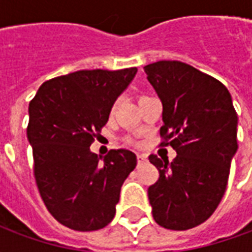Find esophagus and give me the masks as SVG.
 I'll return each instance as SVG.
<instances>
[{"label":"esophagus","mask_w":252,"mask_h":252,"mask_svg":"<svg viewBox=\"0 0 252 252\" xmlns=\"http://www.w3.org/2000/svg\"><path fill=\"white\" fill-rule=\"evenodd\" d=\"M147 160V155L146 154H137V162L139 163H143V162H146Z\"/></svg>","instance_id":"1"}]
</instances>
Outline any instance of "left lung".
<instances>
[{"mask_svg": "<svg viewBox=\"0 0 252 252\" xmlns=\"http://www.w3.org/2000/svg\"><path fill=\"white\" fill-rule=\"evenodd\" d=\"M144 72L163 106L162 144L177 151L173 162L148 157L159 170L148 200L160 227L185 231L208 220L224 195L238 151V115L228 89L193 66L159 61Z\"/></svg>", "mask_w": 252, "mask_h": 252, "instance_id": "obj_1", "label": "left lung"}]
</instances>
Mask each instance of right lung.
<instances>
[{
	"label": "right lung",
	"mask_w": 252,
	"mask_h": 252,
	"mask_svg": "<svg viewBox=\"0 0 252 252\" xmlns=\"http://www.w3.org/2000/svg\"><path fill=\"white\" fill-rule=\"evenodd\" d=\"M136 72V67L71 72L43 83L30 102L27 137L36 184L48 212L64 227L95 231L115 217L136 155L120 148L102 158L90 146Z\"/></svg>",
	"instance_id": "add662e5"
}]
</instances>
